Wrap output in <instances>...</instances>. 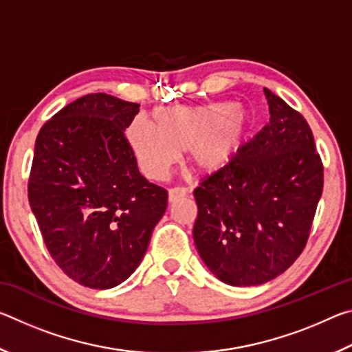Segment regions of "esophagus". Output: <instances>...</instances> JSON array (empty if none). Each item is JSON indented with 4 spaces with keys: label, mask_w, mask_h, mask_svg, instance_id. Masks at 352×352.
Returning <instances> with one entry per match:
<instances>
[{
    "label": "esophagus",
    "mask_w": 352,
    "mask_h": 352,
    "mask_svg": "<svg viewBox=\"0 0 352 352\" xmlns=\"http://www.w3.org/2000/svg\"><path fill=\"white\" fill-rule=\"evenodd\" d=\"M186 194H188V190H186V188H183V186L170 188L169 189V204H174L175 200L184 197Z\"/></svg>",
    "instance_id": "34e87169"
}]
</instances>
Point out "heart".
<instances>
[{
  "label": "heart",
  "mask_w": 352,
  "mask_h": 352,
  "mask_svg": "<svg viewBox=\"0 0 352 352\" xmlns=\"http://www.w3.org/2000/svg\"><path fill=\"white\" fill-rule=\"evenodd\" d=\"M248 118L239 105L217 102L199 107H172L153 115V129L133 121L129 140L141 169L162 178L188 152V163L200 174L222 169L241 147Z\"/></svg>",
  "instance_id": "1"
}]
</instances>
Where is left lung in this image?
Returning a JSON list of instances; mask_svg holds the SVG:
<instances>
[{"label": "left lung", "mask_w": 352, "mask_h": 352, "mask_svg": "<svg viewBox=\"0 0 352 352\" xmlns=\"http://www.w3.org/2000/svg\"><path fill=\"white\" fill-rule=\"evenodd\" d=\"M270 122L194 189V242L214 275L259 285L298 259L323 192V162L300 111L264 90Z\"/></svg>", "instance_id": "left-lung-1"}]
</instances>
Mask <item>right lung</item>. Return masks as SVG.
<instances>
[{
  "instance_id": "add662e5",
  "label": "right lung",
  "mask_w": 352,
  "mask_h": 352,
  "mask_svg": "<svg viewBox=\"0 0 352 352\" xmlns=\"http://www.w3.org/2000/svg\"><path fill=\"white\" fill-rule=\"evenodd\" d=\"M140 104L91 93L40 129L28 197L51 258L90 289L132 275L168 206V190L140 174L126 136Z\"/></svg>"
}]
</instances>
